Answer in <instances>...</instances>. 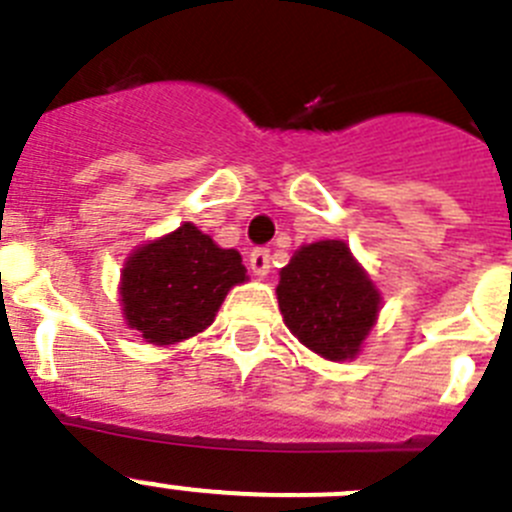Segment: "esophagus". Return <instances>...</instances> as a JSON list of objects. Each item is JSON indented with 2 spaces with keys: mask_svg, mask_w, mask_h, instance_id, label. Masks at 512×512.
I'll use <instances>...</instances> for the list:
<instances>
[{
  "mask_svg": "<svg viewBox=\"0 0 512 512\" xmlns=\"http://www.w3.org/2000/svg\"><path fill=\"white\" fill-rule=\"evenodd\" d=\"M248 264H251L253 274L266 276L271 269V253L269 248H253L251 256H248Z\"/></svg>",
  "mask_w": 512,
  "mask_h": 512,
  "instance_id": "34e87169",
  "label": "esophagus"
}]
</instances>
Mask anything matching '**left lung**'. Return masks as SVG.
I'll return each instance as SVG.
<instances>
[{
    "instance_id": "1",
    "label": "left lung",
    "mask_w": 512,
    "mask_h": 512,
    "mask_svg": "<svg viewBox=\"0 0 512 512\" xmlns=\"http://www.w3.org/2000/svg\"><path fill=\"white\" fill-rule=\"evenodd\" d=\"M276 299L302 345L327 360H348L375 325L381 294L342 241L302 246L281 269Z\"/></svg>"
}]
</instances>
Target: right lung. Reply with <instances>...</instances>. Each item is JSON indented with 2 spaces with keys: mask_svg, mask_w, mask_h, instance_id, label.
Instances as JSON below:
<instances>
[{
  "mask_svg": "<svg viewBox=\"0 0 512 512\" xmlns=\"http://www.w3.org/2000/svg\"><path fill=\"white\" fill-rule=\"evenodd\" d=\"M236 248H220L192 223L144 243L121 271V307L131 330L152 345H175L215 320L225 294L243 284Z\"/></svg>",
  "mask_w": 512,
  "mask_h": 512,
  "instance_id": "obj_1",
  "label": "right lung"
}]
</instances>
